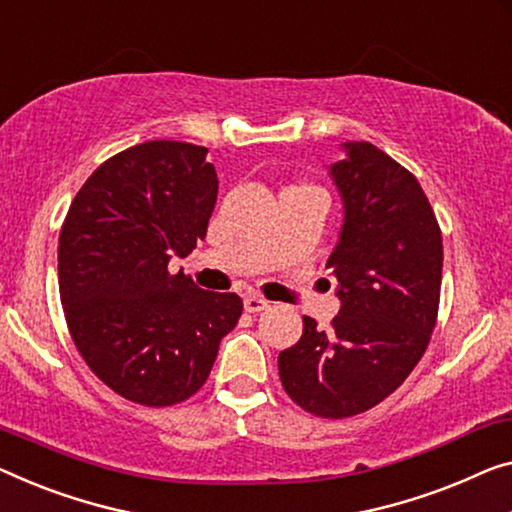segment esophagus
I'll use <instances>...</instances> for the list:
<instances>
[{
    "mask_svg": "<svg viewBox=\"0 0 512 512\" xmlns=\"http://www.w3.org/2000/svg\"><path fill=\"white\" fill-rule=\"evenodd\" d=\"M243 308H246V312H262L269 308V301H264L262 296L257 294H248L246 299H243Z\"/></svg>",
    "mask_w": 512,
    "mask_h": 512,
    "instance_id": "1",
    "label": "esophagus"
}]
</instances>
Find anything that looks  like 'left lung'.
Wrapping results in <instances>:
<instances>
[{
  "label": "left lung",
  "mask_w": 512,
  "mask_h": 512,
  "mask_svg": "<svg viewBox=\"0 0 512 512\" xmlns=\"http://www.w3.org/2000/svg\"><path fill=\"white\" fill-rule=\"evenodd\" d=\"M345 151L331 165L345 225L326 262L340 312L324 331L303 317L301 340L278 356L289 398L333 421L375 407L421 361L444 264L437 216L414 174L370 142H347Z\"/></svg>",
  "instance_id": "1"
}]
</instances>
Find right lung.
Masks as SVG:
<instances>
[{
  "mask_svg": "<svg viewBox=\"0 0 512 512\" xmlns=\"http://www.w3.org/2000/svg\"><path fill=\"white\" fill-rule=\"evenodd\" d=\"M218 177L207 147L151 140L82 183L59 232V296L89 370L121 398L172 407L204 386L239 296L170 273L207 236Z\"/></svg>",
  "mask_w": 512,
  "mask_h": 512,
  "instance_id": "add662e5",
  "label": "right lung"
}]
</instances>
